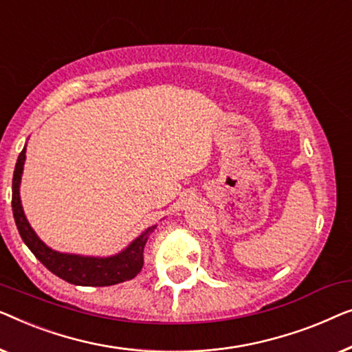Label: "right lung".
I'll return each instance as SVG.
<instances>
[{"label":"right lung","mask_w":352,"mask_h":352,"mask_svg":"<svg viewBox=\"0 0 352 352\" xmlns=\"http://www.w3.org/2000/svg\"><path fill=\"white\" fill-rule=\"evenodd\" d=\"M27 145L19 155L16 169L12 177V214L17 230L32 254L46 266V268L60 279L75 285L84 287H105L133 279L143 268V249L148 237L156 226H150L142 232L135 241H132L120 254L111 256H84L75 254H60L52 250L36 236L30 226L21 202V180L25 162Z\"/></svg>","instance_id":"right-lung-1"}]
</instances>
